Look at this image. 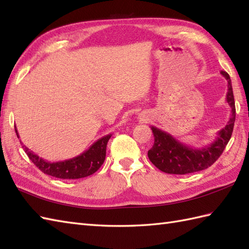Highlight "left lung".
I'll return each mask as SVG.
<instances>
[{
  "instance_id": "8db88e82",
  "label": "left lung",
  "mask_w": 249,
  "mask_h": 249,
  "mask_svg": "<svg viewBox=\"0 0 249 249\" xmlns=\"http://www.w3.org/2000/svg\"><path fill=\"white\" fill-rule=\"evenodd\" d=\"M220 73L228 82L226 100L231 108L228 124L218 131L212 143L201 149L183 144L170 134L155 126H151L154 135V145L147 152V156L153 165L160 171L169 174H186L204 170L212 166L224 152L233 131L235 104L230 76L224 71H221Z\"/></svg>"
}]
</instances>
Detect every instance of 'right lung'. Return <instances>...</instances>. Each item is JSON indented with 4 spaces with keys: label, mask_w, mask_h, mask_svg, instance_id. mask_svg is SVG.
Listing matches in <instances>:
<instances>
[{
    "label": "right lung",
    "mask_w": 249,
    "mask_h": 249,
    "mask_svg": "<svg viewBox=\"0 0 249 249\" xmlns=\"http://www.w3.org/2000/svg\"><path fill=\"white\" fill-rule=\"evenodd\" d=\"M15 130L19 137L17 128L15 127ZM111 136L112 135L109 134L102 137L80 155L72 157L71 160L55 162L45 160L25 145L22 147L34 165L45 174L57 178L75 179L89 177L98 170L105 161L106 149H107V143Z\"/></svg>",
    "instance_id": "1"
}]
</instances>
